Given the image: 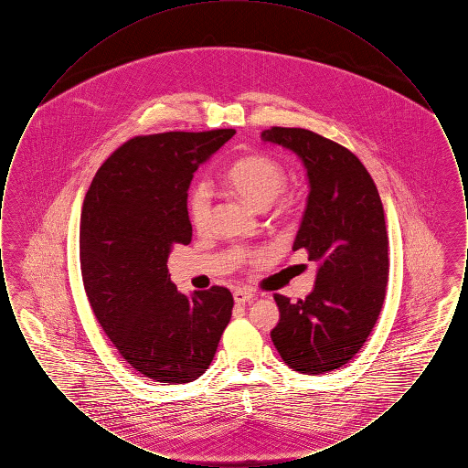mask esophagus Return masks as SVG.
<instances>
[{"label": "esophagus", "instance_id": "34e87169", "mask_svg": "<svg viewBox=\"0 0 468 468\" xmlns=\"http://www.w3.org/2000/svg\"><path fill=\"white\" fill-rule=\"evenodd\" d=\"M252 298H254V294H252V292H250V291H247V290L233 291V300H235V303H237V305H245V303H249V302H252Z\"/></svg>", "mask_w": 468, "mask_h": 468}]
</instances>
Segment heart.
Listing matches in <instances>:
<instances>
[{
    "instance_id": "heart-1",
    "label": "heart",
    "mask_w": 468,
    "mask_h": 468,
    "mask_svg": "<svg viewBox=\"0 0 468 468\" xmlns=\"http://www.w3.org/2000/svg\"><path fill=\"white\" fill-rule=\"evenodd\" d=\"M226 184L256 210H267L286 191L288 176L271 157L252 154L239 159L226 174ZM212 201L207 184H198L189 195L187 216L195 229H205Z\"/></svg>"
}]
</instances>
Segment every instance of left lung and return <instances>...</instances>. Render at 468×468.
<instances>
[{"label":"left lung","mask_w":468,"mask_h":468,"mask_svg":"<svg viewBox=\"0 0 468 468\" xmlns=\"http://www.w3.org/2000/svg\"><path fill=\"white\" fill-rule=\"evenodd\" d=\"M263 142L302 159L309 197L292 250L317 263L305 300L273 294L281 319L271 342L284 363L307 376L332 372L372 332L388 284V231L378 187L351 151L302 128H270Z\"/></svg>","instance_id":"obj_1"}]
</instances>
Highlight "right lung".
<instances>
[{
  "mask_svg": "<svg viewBox=\"0 0 468 468\" xmlns=\"http://www.w3.org/2000/svg\"><path fill=\"white\" fill-rule=\"evenodd\" d=\"M235 130L136 136L90 182L80 219L84 290L103 332L136 372L182 384L212 363L231 319V292L212 286L189 296L166 261L193 228L187 189L198 166Z\"/></svg>",
  "mask_w": 468,
  "mask_h": 468,
  "instance_id": "add662e5",
  "label": "right lung"
}]
</instances>
